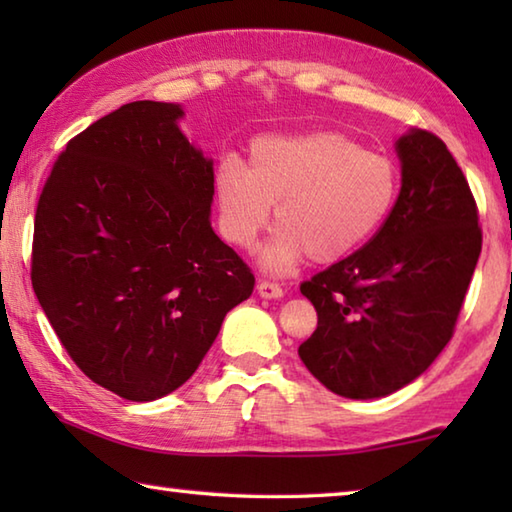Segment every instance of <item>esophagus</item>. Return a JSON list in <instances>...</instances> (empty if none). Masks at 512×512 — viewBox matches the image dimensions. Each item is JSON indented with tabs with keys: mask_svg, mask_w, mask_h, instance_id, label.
Returning <instances> with one entry per match:
<instances>
[{
	"mask_svg": "<svg viewBox=\"0 0 512 512\" xmlns=\"http://www.w3.org/2000/svg\"><path fill=\"white\" fill-rule=\"evenodd\" d=\"M257 293L262 298H282L284 296V291H282V287L280 284H275V282H268V280H259L257 282Z\"/></svg>",
	"mask_w": 512,
	"mask_h": 512,
	"instance_id": "esophagus-1",
	"label": "esophagus"
}]
</instances>
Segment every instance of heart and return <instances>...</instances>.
Listing matches in <instances>:
<instances>
[{"instance_id":"1","label":"heart","mask_w":512,"mask_h":512,"mask_svg":"<svg viewBox=\"0 0 512 512\" xmlns=\"http://www.w3.org/2000/svg\"><path fill=\"white\" fill-rule=\"evenodd\" d=\"M400 194V171L339 131L266 135L248 146V167L235 155L219 162L214 196L223 237L250 250L271 221L277 235L264 250L271 271L302 257L334 264L377 235Z\"/></svg>"}]
</instances>
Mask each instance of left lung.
<instances>
[{"mask_svg":"<svg viewBox=\"0 0 512 512\" xmlns=\"http://www.w3.org/2000/svg\"><path fill=\"white\" fill-rule=\"evenodd\" d=\"M395 149L402 189L391 216L357 253L300 284L318 314L300 359L350 400L391 395L431 366L481 255L479 210L445 142L411 128Z\"/></svg>","mask_w":512,"mask_h":512,"instance_id":"1","label":"left lung"}]
</instances>
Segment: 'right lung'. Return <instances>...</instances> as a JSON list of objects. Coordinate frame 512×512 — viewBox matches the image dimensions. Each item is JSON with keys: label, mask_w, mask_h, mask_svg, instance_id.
Returning <instances> with one entry per match:
<instances>
[{"label": "right lung", "mask_w": 512, "mask_h": 512, "mask_svg": "<svg viewBox=\"0 0 512 512\" xmlns=\"http://www.w3.org/2000/svg\"><path fill=\"white\" fill-rule=\"evenodd\" d=\"M176 103L133 101L58 155L33 225L31 282L72 361L124 400L194 375L255 275L214 235L212 160Z\"/></svg>", "instance_id": "obj_1"}]
</instances>
